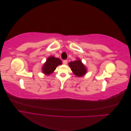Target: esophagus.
I'll list each match as a JSON object with an SVG mask.
<instances>
[{
  "mask_svg": "<svg viewBox=\"0 0 131 131\" xmlns=\"http://www.w3.org/2000/svg\"><path fill=\"white\" fill-rule=\"evenodd\" d=\"M67 62H68V61L67 60H64L63 61V63L64 64H67Z\"/></svg>",
  "mask_w": 131,
  "mask_h": 131,
  "instance_id": "esophagus-1",
  "label": "esophagus"
}]
</instances>
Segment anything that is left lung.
I'll return each mask as SVG.
<instances>
[{
	"label": "left lung",
	"mask_w": 131,
	"mask_h": 131,
	"mask_svg": "<svg viewBox=\"0 0 131 131\" xmlns=\"http://www.w3.org/2000/svg\"><path fill=\"white\" fill-rule=\"evenodd\" d=\"M69 66L73 73L78 77L84 76L87 72L86 68L79 58L76 61L69 62Z\"/></svg>",
	"instance_id": "8db88e82"
}]
</instances>
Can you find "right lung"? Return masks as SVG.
<instances>
[{"label": "right lung", "mask_w": 131, "mask_h": 131, "mask_svg": "<svg viewBox=\"0 0 131 131\" xmlns=\"http://www.w3.org/2000/svg\"><path fill=\"white\" fill-rule=\"evenodd\" d=\"M62 62L60 59L53 56H50L47 59L46 62L43 64L42 68V72L46 75H50L54 72L58 65L62 64Z\"/></svg>", "instance_id": "1"}]
</instances>
